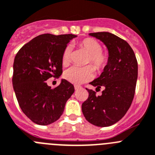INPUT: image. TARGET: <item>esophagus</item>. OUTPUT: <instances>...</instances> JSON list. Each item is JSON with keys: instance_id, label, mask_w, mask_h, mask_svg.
<instances>
[{"instance_id": "obj_1", "label": "esophagus", "mask_w": 155, "mask_h": 155, "mask_svg": "<svg viewBox=\"0 0 155 155\" xmlns=\"http://www.w3.org/2000/svg\"><path fill=\"white\" fill-rule=\"evenodd\" d=\"M81 86H75V90H76V91H77V90H80L81 89Z\"/></svg>"}]
</instances>
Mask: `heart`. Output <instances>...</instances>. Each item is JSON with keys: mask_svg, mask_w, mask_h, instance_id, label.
I'll use <instances>...</instances> for the list:
<instances>
[{"mask_svg": "<svg viewBox=\"0 0 155 155\" xmlns=\"http://www.w3.org/2000/svg\"><path fill=\"white\" fill-rule=\"evenodd\" d=\"M79 46L89 55L87 63H91L96 70L100 72L107 66L109 62V56L107 54L102 51L101 45L98 41L91 38H87L79 41ZM71 52V48L69 46L64 50L62 58L64 65H69L70 62ZM64 76L70 83L79 85L93 79V69L90 65L84 68L72 66L65 71Z\"/></svg>", "mask_w": 155, "mask_h": 155, "instance_id": "1", "label": "heart"}]
</instances>
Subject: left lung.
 Masks as SVG:
<instances>
[{
    "mask_svg": "<svg viewBox=\"0 0 155 155\" xmlns=\"http://www.w3.org/2000/svg\"><path fill=\"white\" fill-rule=\"evenodd\" d=\"M89 35L105 45L109 62L101 75L90 83L96 89L104 88L102 95L97 96L86 89L89 97L82 104V111L92 124L109 127L118 122L131 105L137 79V62L131 47L120 38L106 31Z\"/></svg>",
    "mask_w": 155,
    "mask_h": 155,
    "instance_id": "obj_1",
    "label": "left lung"
}]
</instances>
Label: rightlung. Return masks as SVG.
Instances as JSON below:
<instances>
[{
	"label": "right lung",
	"mask_w": 155,
	"mask_h": 155,
	"mask_svg": "<svg viewBox=\"0 0 155 155\" xmlns=\"http://www.w3.org/2000/svg\"><path fill=\"white\" fill-rule=\"evenodd\" d=\"M72 34L38 35L18 51L13 65L12 83L21 110L39 125L59 119L65 103L74 93V86L65 79L54 89L46 80L62 73V54Z\"/></svg>",
	"instance_id": "right-lung-1"
}]
</instances>
